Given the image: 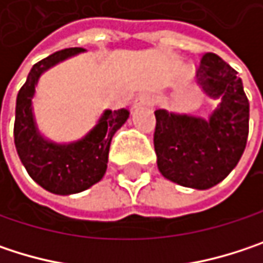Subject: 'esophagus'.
I'll return each instance as SVG.
<instances>
[{"label": "esophagus", "instance_id": "1", "mask_svg": "<svg viewBox=\"0 0 263 263\" xmlns=\"http://www.w3.org/2000/svg\"><path fill=\"white\" fill-rule=\"evenodd\" d=\"M155 103V96L151 94V92H143L140 96L135 97L134 103H132V108L137 109V108H141V106H149V105H154Z\"/></svg>", "mask_w": 263, "mask_h": 263}]
</instances>
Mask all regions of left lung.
<instances>
[{"label":"left lung","instance_id":"obj_1","mask_svg":"<svg viewBox=\"0 0 263 263\" xmlns=\"http://www.w3.org/2000/svg\"><path fill=\"white\" fill-rule=\"evenodd\" d=\"M196 82L219 103L210 117L155 111L154 147L161 175L198 190L221 183L239 163L248 138L250 103L237 73L215 53H205Z\"/></svg>","mask_w":263,"mask_h":263}]
</instances>
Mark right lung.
I'll list each match as a JSON object with an SVG mask.
<instances>
[{
	"instance_id": "1",
	"label": "right lung",
	"mask_w": 263,
	"mask_h": 263,
	"mask_svg": "<svg viewBox=\"0 0 263 263\" xmlns=\"http://www.w3.org/2000/svg\"><path fill=\"white\" fill-rule=\"evenodd\" d=\"M82 51L85 50L79 47L65 48L34 64L16 97L13 135L20 160L36 183L56 195L79 193L103 178L111 140L129 117L128 109H106L91 131L71 143H54L39 132L33 116V97L39 78Z\"/></svg>"
}]
</instances>
